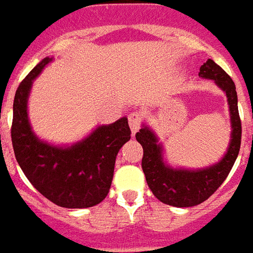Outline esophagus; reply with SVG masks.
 <instances>
[{
  "instance_id": "obj_1",
  "label": "esophagus",
  "mask_w": 253,
  "mask_h": 253,
  "mask_svg": "<svg viewBox=\"0 0 253 253\" xmlns=\"http://www.w3.org/2000/svg\"><path fill=\"white\" fill-rule=\"evenodd\" d=\"M140 122H142V118H140V115L138 113H131L128 115V123H130V128L132 135L136 134V131L140 128Z\"/></svg>"
}]
</instances>
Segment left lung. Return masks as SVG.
Returning <instances> with one entry per match:
<instances>
[{
	"label": "left lung",
	"mask_w": 253,
	"mask_h": 253,
	"mask_svg": "<svg viewBox=\"0 0 253 253\" xmlns=\"http://www.w3.org/2000/svg\"><path fill=\"white\" fill-rule=\"evenodd\" d=\"M198 76L214 81L227 97L231 134L227 150L218 162L196 169L172 166L166 158L164 144L146 122L142 123V128L135 135L144 152L142 168L148 188L163 204L176 208H192L208 200L226 180L240 150L242 123L234 81L211 59L201 67Z\"/></svg>",
	"instance_id": "left-lung-1"
}]
</instances>
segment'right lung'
<instances>
[{
    "mask_svg": "<svg viewBox=\"0 0 253 253\" xmlns=\"http://www.w3.org/2000/svg\"><path fill=\"white\" fill-rule=\"evenodd\" d=\"M44 57L17 89L13 105L14 155L34 188L57 206L85 209L98 205L110 190L115 159L131 138L127 117L98 125L72 144H53L39 138L29 118L34 80L52 63Z\"/></svg>",
    "mask_w": 253,
    "mask_h": 253,
    "instance_id": "right-lung-1",
    "label": "right lung"
}]
</instances>
